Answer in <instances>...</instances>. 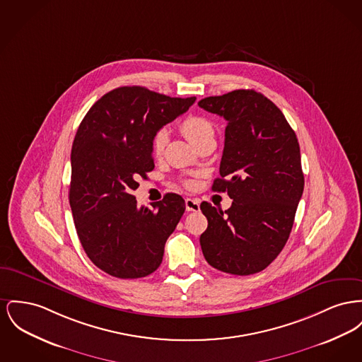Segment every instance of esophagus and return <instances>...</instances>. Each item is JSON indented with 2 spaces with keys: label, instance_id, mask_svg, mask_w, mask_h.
Wrapping results in <instances>:
<instances>
[{
  "label": "esophagus",
  "instance_id": "obj_1",
  "mask_svg": "<svg viewBox=\"0 0 362 362\" xmlns=\"http://www.w3.org/2000/svg\"><path fill=\"white\" fill-rule=\"evenodd\" d=\"M185 204H186V211L187 212H198L199 211V204L201 202L197 198H186Z\"/></svg>",
  "mask_w": 362,
  "mask_h": 362
}]
</instances>
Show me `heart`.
Returning <instances> with one entry per match:
<instances>
[{
    "mask_svg": "<svg viewBox=\"0 0 362 362\" xmlns=\"http://www.w3.org/2000/svg\"><path fill=\"white\" fill-rule=\"evenodd\" d=\"M179 128L182 131V134L187 138V141L192 144V146H195L197 144H199L204 138L213 135L212 124L201 116H195V115H190L186 119H183L179 124ZM168 144V135L165 131H158L151 142V150L153 154L156 157H160L164 149Z\"/></svg>",
    "mask_w": 362,
    "mask_h": 362,
    "instance_id": "obj_1",
    "label": "heart"
}]
</instances>
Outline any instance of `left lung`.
I'll return each instance as SVG.
<instances>
[{
    "mask_svg": "<svg viewBox=\"0 0 362 362\" xmlns=\"http://www.w3.org/2000/svg\"><path fill=\"white\" fill-rule=\"evenodd\" d=\"M198 105L227 120L212 190L233 199L224 213L201 204L208 218L201 249L213 268L253 275L276 258L294 224L305 185L297 135L281 110L255 90L206 97Z\"/></svg>",
    "mask_w": 362,
    "mask_h": 362,
    "instance_id": "obj_1",
    "label": "left lung"
}]
</instances>
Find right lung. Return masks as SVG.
Here are the masks:
<instances>
[{
  "label": "right lung",
  "instance_id": "obj_1",
  "mask_svg": "<svg viewBox=\"0 0 362 362\" xmlns=\"http://www.w3.org/2000/svg\"><path fill=\"white\" fill-rule=\"evenodd\" d=\"M195 97L172 98L141 86L117 87L86 113L71 151L69 205L91 262L110 276L138 279L161 264L186 205L175 192L138 208L132 192L154 168V135Z\"/></svg>",
  "mask_w": 362,
  "mask_h": 362
}]
</instances>
